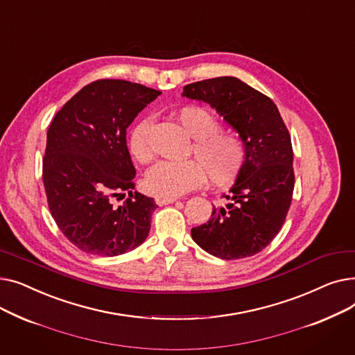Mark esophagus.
Returning <instances> with one entry per match:
<instances>
[{
	"label": "esophagus",
	"mask_w": 355,
	"mask_h": 355,
	"mask_svg": "<svg viewBox=\"0 0 355 355\" xmlns=\"http://www.w3.org/2000/svg\"><path fill=\"white\" fill-rule=\"evenodd\" d=\"M177 201V197H173V196H162V194H158L155 196V202L159 204V206H165V204H171Z\"/></svg>",
	"instance_id": "obj_1"
}]
</instances>
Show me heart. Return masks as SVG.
Returning a JSON list of instances; mask_svg holds the SVG:
<instances>
[{
  "instance_id": "heart-1",
  "label": "heart",
  "mask_w": 355,
  "mask_h": 355,
  "mask_svg": "<svg viewBox=\"0 0 355 355\" xmlns=\"http://www.w3.org/2000/svg\"><path fill=\"white\" fill-rule=\"evenodd\" d=\"M175 116L194 138L187 154L194 159L158 162L145 175L146 189L174 197L198 189L207 175L214 185L230 184L246 159L243 138L233 129L221 128L213 112L200 105H185L177 110ZM151 130L153 119L142 118L128 137L129 153L141 164L151 162L155 155Z\"/></svg>"
}]
</instances>
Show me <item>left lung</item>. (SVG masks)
I'll return each mask as SVG.
<instances>
[{"label": "left lung", "mask_w": 355, "mask_h": 355, "mask_svg": "<svg viewBox=\"0 0 355 355\" xmlns=\"http://www.w3.org/2000/svg\"><path fill=\"white\" fill-rule=\"evenodd\" d=\"M182 96L207 102L245 141L246 159L226 207H214L207 223L191 229L210 254L243 259L262 252L281 232L291 207L295 173L289 130L276 105L236 78L184 86Z\"/></svg>", "instance_id": "left-lung-1"}]
</instances>
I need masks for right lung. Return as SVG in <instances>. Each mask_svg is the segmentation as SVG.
I'll return each mask as SVG.
<instances>
[{
    "mask_svg": "<svg viewBox=\"0 0 355 355\" xmlns=\"http://www.w3.org/2000/svg\"><path fill=\"white\" fill-rule=\"evenodd\" d=\"M158 95L126 80H95L67 101L49 126L43 157L49 210L85 253L118 256L148 237L158 206L134 191L126 128Z\"/></svg>",
    "mask_w": 355,
    "mask_h": 355,
    "instance_id": "right-lung-1",
    "label": "right lung"
}]
</instances>
